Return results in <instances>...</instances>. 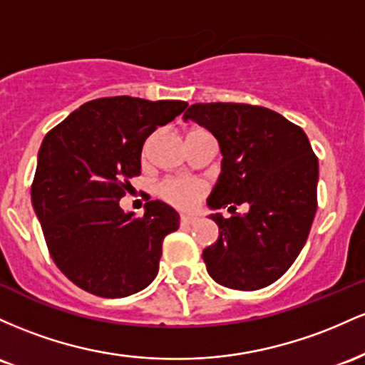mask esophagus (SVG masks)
Masks as SVG:
<instances>
[{"mask_svg": "<svg viewBox=\"0 0 365 365\" xmlns=\"http://www.w3.org/2000/svg\"><path fill=\"white\" fill-rule=\"evenodd\" d=\"M195 222H196V217H186V215L181 217L182 226H193Z\"/></svg>", "mask_w": 365, "mask_h": 365, "instance_id": "1", "label": "esophagus"}]
</instances>
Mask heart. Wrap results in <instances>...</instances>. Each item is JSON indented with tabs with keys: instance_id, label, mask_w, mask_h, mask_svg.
Listing matches in <instances>:
<instances>
[{
	"instance_id": "1",
	"label": "heart",
	"mask_w": 365,
	"mask_h": 365,
	"mask_svg": "<svg viewBox=\"0 0 365 365\" xmlns=\"http://www.w3.org/2000/svg\"><path fill=\"white\" fill-rule=\"evenodd\" d=\"M202 133H208L203 128H191L186 130V141L191 138L198 136ZM146 151V148H145ZM158 196L170 207L178 208L181 212H191L198 207L202 198L207 195L208 186L202 179H187V178H175L165 179L158 184Z\"/></svg>"
}]
</instances>
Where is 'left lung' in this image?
I'll use <instances>...</instances> for the list:
<instances>
[{"label": "left lung", "mask_w": 365, "mask_h": 365, "mask_svg": "<svg viewBox=\"0 0 365 365\" xmlns=\"http://www.w3.org/2000/svg\"><path fill=\"white\" fill-rule=\"evenodd\" d=\"M214 134L222 151V174L208 207L245 215L224 219L219 240L203 250L212 279L232 289L265 288L300 255L317 210L319 162L304 129L265 106L196 103L184 112Z\"/></svg>", "instance_id": "left-lung-1"}]
</instances>
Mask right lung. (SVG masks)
<instances>
[{"label": "right lung", "mask_w": 365, "mask_h": 365, "mask_svg": "<svg viewBox=\"0 0 365 365\" xmlns=\"http://www.w3.org/2000/svg\"><path fill=\"white\" fill-rule=\"evenodd\" d=\"M186 101L133 96L88 101L43 139L32 207L56 267L84 292L122 298L158 272L163 237L178 231L167 203L148 202L143 217L118 202L141 174L146 138L181 115Z\"/></svg>", "instance_id": "add662e5"}]
</instances>
